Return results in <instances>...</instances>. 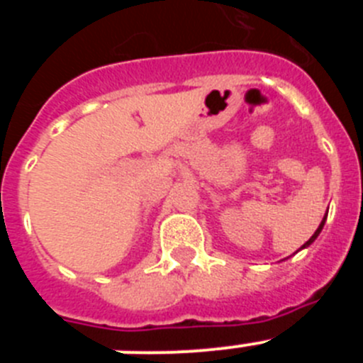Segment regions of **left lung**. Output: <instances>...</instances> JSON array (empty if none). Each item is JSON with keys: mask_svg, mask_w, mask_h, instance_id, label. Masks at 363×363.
<instances>
[{"mask_svg": "<svg viewBox=\"0 0 363 363\" xmlns=\"http://www.w3.org/2000/svg\"><path fill=\"white\" fill-rule=\"evenodd\" d=\"M325 220H327V216H323V220H322V223H320V225H318V229L314 230V234H313V236H311V238H309V240H307V242H306V243H303V245H301V249H306V247H309V245H311V243H313V242H314V240L318 238V234H320V233H322V229H323V223H325Z\"/></svg>", "mask_w": 363, "mask_h": 363, "instance_id": "8db88e82", "label": "left lung"}]
</instances>
